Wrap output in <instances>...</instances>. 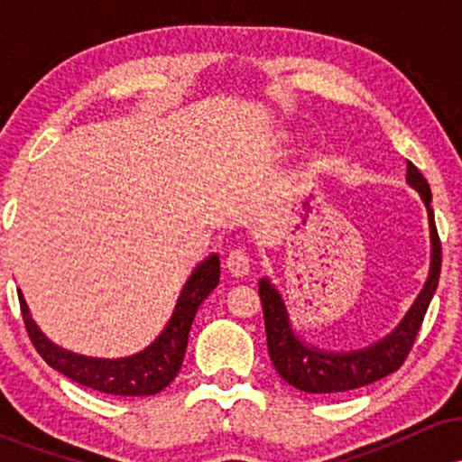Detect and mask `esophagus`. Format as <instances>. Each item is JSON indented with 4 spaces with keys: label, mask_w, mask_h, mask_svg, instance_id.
Returning <instances> with one entry per match:
<instances>
[{
    "label": "esophagus",
    "mask_w": 462,
    "mask_h": 462,
    "mask_svg": "<svg viewBox=\"0 0 462 462\" xmlns=\"http://www.w3.org/2000/svg\"><path fill=\"white\" fill-rule=\"evenodd\" d=\"M249 263H252V258H249V254L241 247L232 249L226 258L227 272L235 275V278H243V275L249 273Z\"/></svg>",
    "instance_id": "esophagus-1"
}]
</instances>
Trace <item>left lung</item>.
I'll list each match as a JSON object with an SVG mask.
<instances>
[{
  "label": "left lung",
  "mask_w": 462,
  "mask_h": 462,
  "mask_svg": "<svg viewBox=\"0 0 462 462\" xmlns=\"http://www.w3.org/2000/svg\"><path fill=\"white\" fill-rule=\"evenodd\" d=\"M406 182L421 195L428 208V221H430V273L421 293L417 295L415 304L406 312L404 319L393 332L386 334L383 341L374 346L356 349V352H323L300 341L298 334L291 328L289 312H286L282 295L275 291L267 278L258 284V295L263 301L264 312V332H267V349L275 371L295 389L304 393H343V391L360 389L384 375L393 374L404 365L408 352L412 349L423 317L439 286L441 275V241H439L437 226H434V213L430 208L432 193L430 184L421 176V171L411 161L406 162Z\"/></svg>",
  "instance_id": "obj_1"
}]
</instances>
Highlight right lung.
<instances>
[{
	"label": "right lung",
	"mask_w": 462,
	"mask_h": 462,
	"mask_svg": "<svg viewBox=\"0 0 462 462\" xmlns=\"http://www.w3.org/2000/svg\"><path fill=\"white\" fill-rule=\"evenodd\" d=\"M217 284H219V256L213 254L204 263H199L198 269L190 273L178 298L176 310H173L171 319L161 332V337L147 349L134 354V356L115 360L79 356V354L58 347L39 330V326L30 317L28 304H25L21 293L19 304L32 346L36 347V352L41 354V358L50 367L60 371L73 383L88 386V389L99 391V393L139 397L158 393L176 378L180 367H182L184 352H187L190 323L195 319V312Z\"/></svg>",
	"instance_id": "add662e5"
}]
</instances>
